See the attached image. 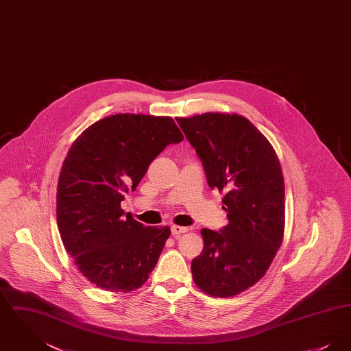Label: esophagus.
Here are the masks:
<instances>
[{
    "label": "esophagus",
    "instance_id": "obj_1",
    "mask_svg": "<svg viewBox=\"0 0 351 351\" xmlns=\"http://www.w3.org/2000/svg\"><path fill=\"white\" fill-rule=\"evenodd\" d=\"M188 232V228H184V226H179V225H172L171 226V233L173 237H179L180 234L186 233Z\"/></svg>",
    "mask_w": 351,
    "mask_h": 351
}]
</instances>
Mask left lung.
Listing matches in <instances>:
<instances>
[{
	"label": "left lung",
	"mask_w": 351,
	"mask_h": 351,
	"mask_svg": "<svg viewBox=\"0 0 351 351\" xmlns=\"http://www.w3.org/2000/svg\"><path fill=\"white\" fill-rule=\"evenodd\" d=\"M196 150L212 189L225 192L229 223L202 229L204 250L192 261L196 285L233 298L259 282L283 242L284 179L267 138L239 114L176 118Z\"/></svg>",
	"instance_id": "obj_1"
}]
</instances>
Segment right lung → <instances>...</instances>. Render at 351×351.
Returning a JSON list of instances; mask_svg holds the SVG:
<instances>
[{"instance_id":"add662e5","label":"right lung","mask_w":351,"mask_h":351,"mask_svg":"<svg viewBox=\"0 0 351 351\" xmlns=\"http://www.w3.org/2000/svg\"><path fill=\"white\" fill-rule=\"evenodd\" d=\"M184 136L171 117L114 114L80 134L58 182L56 219L64 249L90 283L128 293L147 282L171 234L142 225L121 201L151 162Z\"/></svg>"}]
</instances>
